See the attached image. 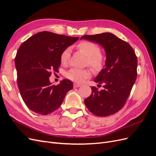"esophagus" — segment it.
Listing matches in <instances>:
<instances>
[{
	"label": "esophagus",
	"mask_w": 156,
	"mask_h": 156,
	"mask_svg": "<svg viewBox=\"0 0 156 156\" xmlns=\"http://www.w3.org/2000/svg\"><path fill=\"white\" fill-rule=\"evenodd\" d=\"M81 84H78V83H74L73 84V87L74 88H78L79 87H81Z\"/></svg>",
	"instance_id": "esophagus-1"
}]
</instances>
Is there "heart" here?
<instances>
[{"instance_id": "1", "label": "heart", "mask_w": 156, "mask_h": 156, "mask_svg": "<svg viewBox=\"0 0 156 156\" xmlns=\"http://www.w3.org/2000/svg\"><path fill=\"white\" fill-rule=\"evenodd\" d=\"M77 49L87 56V64L95 72L102 69L104 64V57L100 53V49L95 44L90 41H83L77 45ZM70 58V49L67 48L63 51L60 55V62L63 65L67 64ZM91 72L89 69L72 68L66 73V77L75 83H83L89 78Z\"/></svg>"}]
</instances>
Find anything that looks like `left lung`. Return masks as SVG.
Wrapping results in <instances>:
<instances>
[{"instance_id": "left-lung-1", "label": "left lung", "mask_w": 156, "mask_h": 156, "mask_svg": "<svg viewBox=\"0 0 156 156\" xmlns=\"http://www.w3.org/2000/svg\"><path fill=\"white\" fill-rule=\"evenodd\" d=\"M82 39L101 45L106 53L105 68L94 79L103 88L92 87L84 104L98 116L112 115L123 107L129 96L137 75V58L128 43L112 33L84 35Z\"/></svg>"}]
</instances>
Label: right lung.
<instances>
[{
    "label": "right lung",
    "mask_w": 156,
    "mask_h": 156,
    "mask_svg": "<svg viewBox=\"0 0 156 156\" xmlns=\"http://www.w3.org/2000/svg\"><path fill=\"white\" fill-rule=\"evenodd\" d=\"M79 39L44 31L32 36L20 45L15 58L17 85L23 101L32 111L42 115L54 112L73 89L68 79L53 85L51 71L58 72L60 55Z\"/></svg>",
    "instance_id": "obj_1"
}]
</instances>
